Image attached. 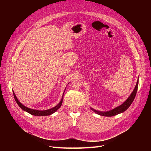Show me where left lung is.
Here are the masks:
<instances>
[{
	"label": "left lung",
	"instance_id": "left-lung-1",
	"mask_svg": "<svg viewBox=\"0 0 151 151\" xmlns=\"http://www.w3.org/2000/svg\"><path fill=\"white\" fill-rule=\"evenodd\" d=\"M138 85H139V81H137V84L135 87V89L133 91V92H132V94H130V96L129 97V98H128L122 105H120V106L114 108L113 109H112V110L106 111V112H100V111H96V109H94L92 108L91 109H92L96 113L98 114V115H100L101 116H113L116 115L119 113H121L123 111H125L128 108H129V106H130L132 102H133L134 99L135 97V95L137 94V91Z\"/></svg>",
	"mask_w": 151,
	"mask_h": 151
}]
</instances>
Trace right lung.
<instances>
[{
    "label": "right lung",
    "mask_w": 151,
    "mask_h": 151,
    "mask_svg": "<svg viewBox=\"0 0 151 151\" xmlns=\"http://www.w3.org/2000/svg\"><path fill=\"white\" fill-rule=\"evenodd\" d=\"M63 94H64V93H63ZM13 94H14V99L16 100V101L17 103V104L19 105V107L23 109L24 111H26L29 113V114H31V115H35V116H47V115H52V113L55 112L57 109L60 108L61 106V105L62 104V101H63V96H62V98L61 99L60 102L56 106H55L54 108H51V109H47V110H44V111H39V110H36V109H30V108H27L26 106H24L23 104H22L19 101V100L17 99V98H16V95L14 94V93L13 91Z\"/></svg>",
    "instance_id": "1"
}]
</instances>
